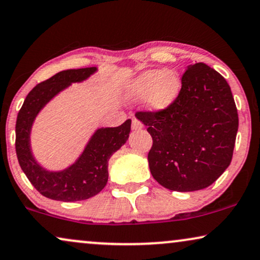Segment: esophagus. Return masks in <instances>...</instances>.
I'll list each match as a JSON object with an SVG mask.
<instances>
[{"mask_svg": "<svg viewBox=\"0 0 260 260\" xmlns=\"http://www.w3.org/2000/svg\"><path fill=\"white\" fill-rule=\"evenodd\" d=\"M143 127H144L143 123H141L139 120H137V119L132 120V129L133 131H140Z\"/></svg>", "mask_w": 260, "mask_h": 260, "instance_id": "esophagus-1", "label": "esophagus"}]
</instances>
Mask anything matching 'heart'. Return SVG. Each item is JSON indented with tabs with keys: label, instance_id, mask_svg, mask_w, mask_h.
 I'll return each instance as SVG.
<instances>
[{
	"label": "heart",
	"instance_id": "b5f03b06",
	"mask_svg": "<svg viewBox=\"0 0 260 260\" xmlns=\"http://www.w3.org/2000/svg\"><path fill=\"white\" fill-rule=\"evenodd\" d=\"M181 90L182 79L177 71L151 69L131 79L123 92L129 101L145 100L148 110L162 113L174 105Z\"/></svg>",
	"mask_w": 260,
	"mask_h": 260
}]
</instances>
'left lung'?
Masks as SVG:
<instances>
[{"instance_id": "1", "label": "left lung", "mask_w": 260, "mask_h": 260, "mask_svg": "<svg viewBox=\"0 0 260 260\" xmlns=\"http://www.w3.org/2000/svg\"><path fill=\"white\" fill-rule=\"evenodd\" d=\"M153 139L148 166L159 184L196 191L213 184L230 166L238 110L231 86L207 64L188 65L182 90L162 113H138Z\"/></svg>"}]
</instances>
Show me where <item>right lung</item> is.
I'll use <instances>...</instances> for the list:
<instances>
[{"instance_id": "obj_1", "label": "right lung", "mask_w": 260, "mask_h": 260, "mask_svg": "<svg viewBox=\"0 0 260 260\" xmlns=\"http://www.w3.org/2000/svg\"><path fill=\"white\" fill-rule=\"evenodd\" d=\"M98 68L60 71L30 90L17 114L15 148L19 164L41 195L51 200L75 202L98 195L108 182V161L131 132V120L119 127H100L89 138L79 157L63 170H48L34 157L30 133L39 113L72 83H81Z\"/></svg>"}]
</instances>
